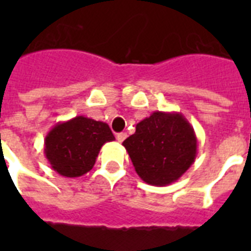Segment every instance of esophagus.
I'll return each instance as SVG.
<instances>
[{
	"label": "esophagus",
	"instance_id": "esophagus-1",
	"mask_svg": "<svg viewBox=\"0 0 251 251\" xmlns=\"http://www.w3.org/2000/svg\"><path fill=\"white\" fill-rule=\"evenodd\" d=\"M126 137H127V135H126V133H118L117 137L116 138H117V141L120 142V143H122V142L126 139Z\"/></svg>",
	"mask_w": 251,
	"mask_h": 251
}]
</instances>
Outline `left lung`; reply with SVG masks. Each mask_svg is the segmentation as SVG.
<instances>
[{
  "mask_svg": "<svg viewBox=\"0 0 251 251\" xmlns=\"http://www.w3.org/2000/svg\"><path fill=\"white\" fill-rule=\"evenodd\" d=\"M122 146L145 182L167 186L191 167L198 145L193 126L182 114L157 110L137 124L135 133Z\"/></svg>",
  "mask_w": 251,
  "mask_h": 251,
  "instance_id": "8db88e82",
  "label": "left lung"
}]
</instances>
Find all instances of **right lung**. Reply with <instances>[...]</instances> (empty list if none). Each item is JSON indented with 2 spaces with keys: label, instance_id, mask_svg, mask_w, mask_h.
Returning <instances> with one entry per match:
<instances>
[{
  "label": "right lung",
  "instance_id": "right-lung-1",
  "mask_svg": "<svg viewBox=\"0 0 251 251\" xmlns=\"http://www.w3.org/2000/svg\"><path fill=\"white\" fill-rule=\"evenodd\" d=\"M112 141L108 124L76 116L53 126L44 139V153L58 175L80 177L92 169L102 146Z\"/></svg>",
  "mask_w": 251,
  "mask_h": 251
}]
</instances>
